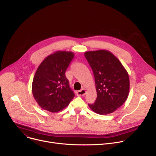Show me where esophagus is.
<instances>
[{"instance_id": "obj_1", "label": "esophagus", "mask_w": 156, "mask_h": 156, "mask_svg": "<svg viewBox=\"0 0 156 156\" xmlns=\"http://www.w3.org/2000/svg\"><path fill=\"white\" fill-rule=\"evenodd\" d=\"M86 94V90L85 89H81L80 90H78L76 92L77 96H83L85 95Z\"/></svg>"}]
</instances>
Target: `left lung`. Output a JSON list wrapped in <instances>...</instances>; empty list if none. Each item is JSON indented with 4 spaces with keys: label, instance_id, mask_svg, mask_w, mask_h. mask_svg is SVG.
Segmentation results:
<instances>
[{
    "label": "left lung",
    "instance_id": "obj_1",
    "mask_svg": "<svg viewBox=\"0 0 156 156\" xmlns=\"http://www.w3.org/2000/svg\"><path fill=\"white\" fill-rule=\"evenodd\" d=\"M93 71L97 99L89 108L95 113H112L126 101L129 90L127 71L117 57L107 50L85 52Z\"/></svg>",
    "mask_w": 156,
    "mask_h": 156
}]
</instances>
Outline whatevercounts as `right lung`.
<instances>
[{
  "mask_svg": "<svg viewBox=\"0 0 156 156\" xmlns=\"http://www.w3.org/2000/svg\"><path fill=\"white\" fill-rule=\"evenodd\" d=\"M74 56L72 52L57 51L47 56L37 68L32 93L42 109L59 112L67 107L75 97L65 75Z\"/></svg>",
  "mask_w": 156,
  "mask_h": 156,
  "instance_id": "add662e5",
  "label": "right lung"
}]
</instances>
